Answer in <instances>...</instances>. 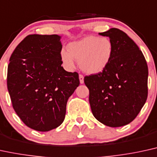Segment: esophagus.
Here are the masks:
<instances>
[{
	"label": "esophagus",
	"mask_w": 157,
	"mask_h": 157,
	"mask_svg": "<svg viewBox=\"0 0 157 157\" xmlns=\"http://www.w3.org/2000/svg\"><path fill=\"white\" fill-rule=\"evenodd\" d=\"M79 79H80V82L81 84H82L84 82V77L82 75H79Z\"/></svg>",
	"instance_id": "esophagus-1"
}]
</instances>
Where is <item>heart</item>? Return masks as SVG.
I'll return each mask as SVG.
<instances>
[{
    "instance_id": "b5f03b06",
    "label": "heart",
    "mask_w": 157,
    "mask_h": 157,
    "mask_svg": "<svg viewBox=\"0 0 157 157\" xmlns=\"http://www.w3.org/2000/svg\"><path fill=\"white\" fill-rule=\"evenodd\" d=\"M68 50H62L60 59L69 70L75 68V59L80 63L82 71L97 74L107 67L113 54V44L107 37L90 36L71 43Z\"/></svg>"
}]
</instances>
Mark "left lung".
<instances>
[{
    "label": "left lung",
    "mask_w": 157,
    "mask_h": 157,
    "mask_svg": "<svg viewBox=\"0 0 157 157\" xmlns=\"http://www.w3.org/2000/svg\"><path fill=\"white\" fill-rule=\"evenodd\" d=\"M108 36L113 54L102 71L86 76L92 113L110 127L129 124L137 117L148 97L146 60L131 38L118 28L99 33Z\"/></svg>",
    "instance_id": "obj_1"
}]
</instances>
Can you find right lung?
<instances>
[{"instance_id":"obj_1","label":"right lung","mask_w":157,"mask_h":157,"mask_svg":"<svg viewBox=\"0 0 157 157\" xmlns=\"http://www.w3.org/2000/svg\"><path fill=\"white\" fill-rule=\"evenodd\" d=\"M58 35H28L9 59L7 88L22 122L39 132L59 126L69 97L80 85L78 73L63 69Z\"/></svg>"}]
</instances>
